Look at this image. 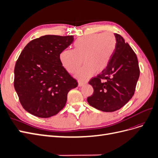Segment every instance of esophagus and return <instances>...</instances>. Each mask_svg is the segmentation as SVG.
I'll return each instance as SVG.
<instances>
[{
	"mask_svg": "<svg viewBox=\"0 0 158 158\" xmlns=\"http://www.w3.org/2000/svg\"><path fill=\"white\" fill-rule=\"evenodd\" d=\"M87 82H78V86H82L84 84H86Z\"/></svg>",
	"mask_w": 158,
	"mask_h": 158,
	"instance_id": "obj_1",
	"label": "esophagus"
}]
</instances>
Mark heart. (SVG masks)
<instances>
[{"label": "heart", "instance_id": "b5f03b06", "mask_svg": "<svg viewBox=\"0 0 158 158\" xmlns=\"http://www.w3.org/2000/svg\"><path fill=\"white\" fill-rule=\"evenodd\" d=\"M74 49H64L59 59L63 67L69 73L74 74L82 64L84 65L76 74V78L85 81L97 72L107 68L114 54L117 40L113 33L106 31L94 33L79 38L74 42Z\"/></svg>", "mask_w": 158, "mask_h": 158}]
</instances>
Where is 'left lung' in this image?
I'll use <instances>...</instances> for the list:
<instances>
[{"mask_svg":"<svg viewBox=\"0 0 158 158\" xmlns=\"http://www.w3.org/2000/svg\"><path fill=\"white\" fill-rule=\"evenodd\" d=\"M114 36L117 46L108 66L89 82L94 93L87 101L104 112L115 111L128 103L135 94L140 76L135 52L121 35L114 33Z\"/></svg>","mask_w":158,"mask_h":158,"instance_id":"obj_1","label":"left lung"}]
</instances>
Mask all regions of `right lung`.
Segmentation results:
<instances>
[{
  "mask_svg": "<svg viewBox=\"0 0 158 158\" xmlns=\"http://www.w3.org/2000/svg\"><path fill=\"white\" fill-rule=\"evenodd\" d=\"M73 41V35L41 36L28 43L19 56L14 88L23 108L33 115H55L65 106L69 91L77 87L59 59Z\"/></svg>",
  "mask_w": 158,
  "mask_h": 158,
  "instance_id": "1",
  "label": "right lung"
}]
</instances>
